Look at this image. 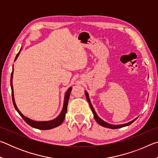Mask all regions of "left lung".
Segmentation results:
<instances>
[{"instance_id":"obj_1","label":"left lung","mask_w":158,"mask_h":158,"mask_svg":"<svg viewBox=\"0 0 158 158\" xmlns=\"http://www.w3.org/2000/svg\"><path fill=\"white\" fill-rule=\"evenodd\" d=\"M85 97H86V99H87V101L89 102L90 108H91V110H92L93 113V116H94L95 121H97V123H98L99 125H102V127H107V128H111V129H118V128H121V127H123L127 126V125H130V124H132V123L135 121L136 119L137 118L132 120V121L127 123H125V124H121V125H112V124H109V123H108L104 121L103 120H102L100 118L98 117V116L97 115V114H96V112L95 111V109H93V106H92L91 102H90L89 96V94H88V93H87L86 90H85Z\"/></svg>"}]
</instances>
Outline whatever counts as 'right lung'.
<instances>
[{"instance_id":"1","label":"right lung","mask_w":158,"mask_h":158,"mask_svg":"<svg viewBox=\"0 0 158 158\" xmlns=\"http://www.w3.org/2000/svg\"><path fill=\"white\" fill-rule=\"evenodd\" d=\"M21 50V48L20 51ZM20 51L19 52L17 56H16L15 61L17 59L19 55V53H20ZM12 78H13V69H12V72L11 74V79H10V85H11V89H12V98L13 105H14L15 108L19 113V114L21 116V118L24 120L26 123L28 124L31 127L36 128V129L43 130L52 129V128H54L56 127L59 126V125L62 123L63 121H64V119H65V114L67 112V109H68V100L69 98V95H70V92H71L72 89H73V88L72 87L69 88V89L67 90V92L65 95V98H64L63 107L62 111H61V112H60V114L58 115V116L55 119L52 120V121H33V120L28 118V117H26L25 116H23V115L21 113V111L19 110V109L17 108V105H16L15 98H14V91H13Z\"/></svg>"}]
</instances>
